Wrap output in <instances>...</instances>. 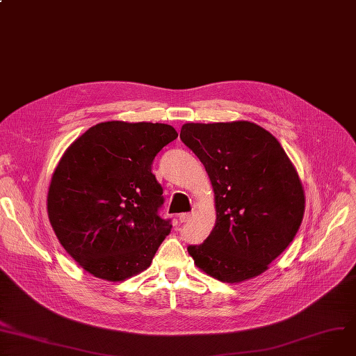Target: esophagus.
Here are the masks:
<instances>
[{"label":"esophagus","instance_id":"esophagus-1","mask_svg":"<svg viewBox=\"0 0 356 356\" xmlns=\"http://www.w3.org/2000/svg\"><path fill=\"white\" fill-rule=\"evenodd\" d=\"M191 218H193V213L191 212H184V213H179L178 215V220L181 221V222H188Z\"/></svg>","mask_w":356,"mask_h":356}]
</instances>
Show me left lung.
Here are the masks:
<instances>
[{
	"mask_svg": "<svg viewBox=\"0 0 356 356\" xmlns=\"http://www.w3.org/2000/svg\"><path fill=\"white\" fill-rule=\"evenodd\" d=\"M179 138L204 163L216 208L213 229L189 245V255L222 282L261 275L304 218V188L291 159L275 136L248 121L189 122Z\"/></svg>",
	"mask_w": 356,
	"mask_h": 356,
	"instance_id": "1",
	"label": "left lung"
}]
</instances>
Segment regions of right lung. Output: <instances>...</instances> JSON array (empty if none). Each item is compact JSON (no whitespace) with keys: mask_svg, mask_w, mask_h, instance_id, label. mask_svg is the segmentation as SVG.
Wrapping results in <instances>:
<instances>
[{"mask_svg":"<svg viewBox=\"0 0 356 356\" xmlns=\"http://www.w3.org/2000/svg\"><path fill=\"white\" fill-rule=\"evenodd\" d=\"M177 136L167 124L108 121L86 131L60 159L48 189L49 222L94 277L118 282L143 272L170 234L152 161Z\"/></svg>","mask_w":356,"mask_h":356,"instance_id":"1","label":"right lung"}]
</instances>
